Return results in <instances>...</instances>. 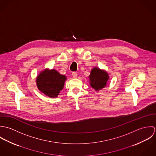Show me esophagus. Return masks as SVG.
<instances>
[{
	"label": "esophagus",
	"mask_w": 156,
	"mask_h": 156,
	"mask_svg": "<svg viewBox=\"0 0 156 156\" xmlns=\"http://www.w3.org/2000/svg\"><path fill=\"white\" fill-rule=\"evenodd\" d=\"M72 76L74 78H76L77 76V74L76 72H73L72 73Z\"/></svg>",
	"instance_id": "obj_1"
}]
</instances>
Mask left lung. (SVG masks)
Wrapping results in <instances>:
<instances>
[{
	"label": "left lung",
	"instance_id": "left-lung-1",
	"mask_svg": "<svg viewBox=\"0 0 156 156\" xmlns=\"http://www.w3.org/2000/svg\"><path fill=\"white\" fill-rule=\"evenodd\" d=\"M109 77L106 71L95 67L91 69L89 76L90 85L95 90L101 89L106 86Z\"/></svg>",
	"mask_w": 156,
	"mask_h": 156
}]
</instances>
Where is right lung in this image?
Returning a JSON list of instances; mask_svg holds the SVG:
<instances>
[{
  "instance_id": "obj_1",
  "label": "right lung",
  "mask_w": 156,
  "mask_h": 156,
  "mask_svg": "<svg viewBox=\"0 0 156 156\" xmlns=\"http://www.w3.org/2000/svg\"><path fill=\"white\" fill-rule=\"evenodd\" d=\"M67 78L56 70L46 69L41 71L36 79L38 89L50 98L57 97L63 89Z\"/></svg>"
}]
</instances>
